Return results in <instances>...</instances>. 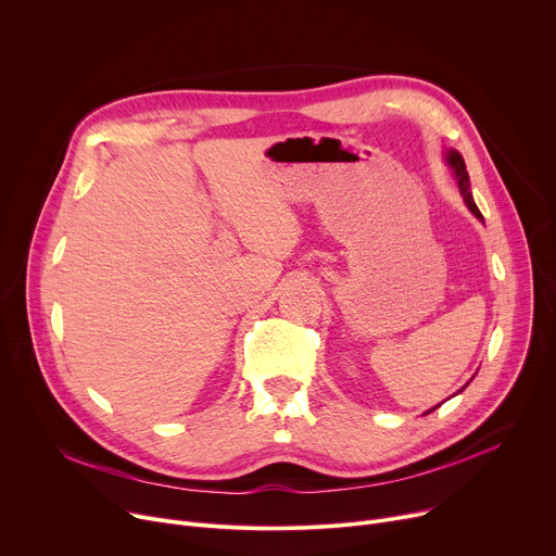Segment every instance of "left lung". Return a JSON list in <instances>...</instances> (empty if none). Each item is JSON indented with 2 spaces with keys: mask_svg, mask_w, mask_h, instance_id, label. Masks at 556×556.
<instances>
[{
  "mask_svg": "<svg viewBox=\"0 0 556 556\" xmlns=\"http://www.w3.org/2000/svg\"><path fill=\"white\" fill-rule=\"evenodd\" d=\"M445 161H447L450 169L454 172V178H456V182H458V190H460V194H463L465 205L469 207V212H471L478 220H483V214H480V210L476 207L473 197H471V190H469V174H467V167H465L463 156H460L456 150H447V152H445ZM471 380H473V378H471ZM467 384H469V382H467ZM467 384H465L463 389H458L454 395H458L460 391H465V389H467ZM438 406H440V404H438ZM438 406H433V409H438ZM433 409H429L427 414H431ZM427 414H425V416H427Z\"/></svg>",
  "mask_w": 556,
  "mask_h": 556,
  "instance_id": "8db88e82",
  "label": "left lung"
}]
</instances>
